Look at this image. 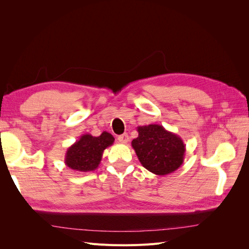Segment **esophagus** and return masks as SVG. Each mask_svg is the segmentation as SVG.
Segmentation results:
<instances>
[{"mask_svg": "<svg viewBox=\"0 0 249 249\" xmlns=\"http://www.w3.org/2000/svg\"><path fill=\"white\" fill-rule=\"evenodd\" d=\"M118 141L120 142V143H127L129 142V139H130V137H129V135L127 134H123V135H120V136H118Z\"/></svg>", "mask_w": 249, "mask_h": 249, "instance_id": "34e87169", "label": "esophagus"}]
</instances>
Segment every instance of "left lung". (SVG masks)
I'll return each instance as SVG.
<instances>
[{"instance_id": "obj_1", "label": "left lung", "mask_w": 249, "mask_h": 249, "mask_svg": "<svg viewBox=\"0 0 249 249\" xmlns=\"http://www.w3.org/2000/svg\"><path fill=\"white\" fill-rule=\"evenodd\" d=\"M137 132L132 147L143 167L157 176L169 175L180 167L186 152L182 138L161 124L138 126Z\"/></svg>"}]
</instances>
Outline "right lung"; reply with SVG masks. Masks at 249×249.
Listing matches in <instances>:
<instances>
[{
  "instance_id": "obj_1",
  "label": "right lung",
  "mask_w": 249,
  "mask_h": 249,
  "mask_svg": "<svg viewBox=\"0 0 249 249\" xmlns=\"http://www.w3.org/2000/svg\"><path fill=\"white\" fill-rule=\"evenodd\" d=\"M113 142L114 137L108 132H103L99 137L90 134L82 135L78 141L67 148L64 163L77 172L93 171L99 167L104 150Z\"/></svg>"
}]
</instances>
